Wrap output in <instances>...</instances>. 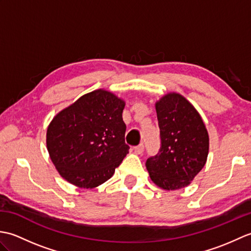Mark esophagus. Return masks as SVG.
Listing matches in <instances>:
<instances>
[{
  "label": "esophagus",
  "instance_id": "34e87169",
  "mask_svg": "<svg viewBox=\"0 0 251 251\" xmlns=\"http://www.w3.org/2000/svg\"><path fill=\"white\" fill-rule=\"evenodd\" d=\"M134 150H135L136 154H142L143 150H145V146H143L142 143H140L139 146H137V147L134 148Z\"/></svg>",
  "mask_w": 251,
  "mask_h": 251
}]
</instances>
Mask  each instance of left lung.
Listing matches in <instances>:
<instances>
[{"instance_id": "8db88e82", "label": "left lung", "mask_w": 251, "mask_h": 251, "mask_svg": "<svg viewBox=\"0 0 251 251\" xmlns=\"http://www.w3.org/2000/svg\"><path fill=\"white\" fill-rule=\"evenodd\" d=\"M161 148L147 159L150 178L159 188L188 186L205 166L209 136L201 116L182 95L168 93L155 103Z\"/></svg>"}]
</instances>
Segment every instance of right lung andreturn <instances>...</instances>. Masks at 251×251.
<instances>
[{"label":"right lung","mask_w":251,"mask_h":251,"mask_svg":"<svg viewBox=\"0 0 251 251\" xmlns=\"http://www.w3.org/2000/svg\"><path fill=\"white\" fill-rule=\"evenodd\" d=\"M124 108V100L97 89L54 116L47 127L46 146L63 179L81 189H94L113 176L129 150Z\"/></svg>","instance_id":"1"}]
</instances>
